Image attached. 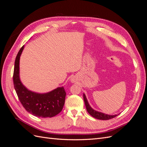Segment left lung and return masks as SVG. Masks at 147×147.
Here are the masks:
<instances>
[{
    "label": "left lung",
    "instance_id": "8db88e82",
    "mask_svg": "<svg viewBox=\"0 0 147 147\" xmlns=\"http://www.w3.org/2000/svg\"><path fill=\"white\" fill-rule=\"evenodd\" d=\"M83 99L84 101V104H85L86 110L88 111V113L91 115L92 117H94L96 119H101V120H108L110 119L113 118L115 117H116L117 116L119 115H107L104 113H102L100 112H98V111H96L95 110L93 109L91 107L90 105L88 103V101L87 100L85 94H83Z\"/></svg>",
    "mask_w": 147,
    "mask_h": 147
}]
</instances>
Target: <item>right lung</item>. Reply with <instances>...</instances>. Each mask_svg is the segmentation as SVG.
I'll return each mask as SVG.
<instances>
[{
  "label": "right lung",
  "instance_id": "1",
  "mask_svg": "<svg viewBox=\"0 0 147 147\" xmlns=\"http://www.w3.org/2000/svg\"><path fill=\"white\" fill-rule=\"evenodd\" d=\"M24 46L16 57L13 72V84L21 103L27 112L35 117L51 118L63 110L66 92L63 86L58 87L46 93H38L29 90L20 78V59Z\"/></svg>",
  "mask_w": 147,
  "mask_h": 147
}]
</instances>
